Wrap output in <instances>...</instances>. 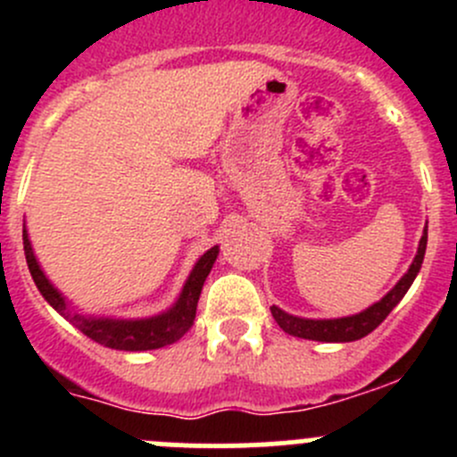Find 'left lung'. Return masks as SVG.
I'll return each instance as SVG.
<instances>
[{"label":"left lung","instance_id":"8db88e82","mask_svg":"<svg viewBox=\"0 0 457 457\" xmlns=\"http://www.w3.org/2000/svg\"><path fill=\"white\" fill-rule=\"evenodd\" d=\"M427 252V225L422 229V238L418 243V252L413 262L409 265L407 274L385 294L378 303H373L371 307L362 310L361 314L353 316H343V318H301L283 312L280 307L271 305V316L278 322L280 329L289 336H296V338L305 340H318V343H352V340L365 338L367 334H371L386 316L391 314L395 305L403 301L404 294L409 292L411 283L416 280L418 271H420L422 261H425Z\"/></svg>","mask_w":457,"mask_h":457}]
</instances>
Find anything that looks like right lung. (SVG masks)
Here are the masks:
<instances>
[{
    "label": "right lung",
    "mask_w": 457,
    "mask_h": 457,
    "mask_svg": "<svg viewBox=\"0 0 457 457\" xmlns=\"http://www.w3.org/2000/svg\"><path fill=\"white\" fill-rule=\"evenodd\" d=\"M24 252L26 262L32 280H35L37 289L41 296L48 301V305L54 312H59L68 322L84 331L87 338L95 343L104 345L108 349H119V352H147V349H161L165 345L177 343L179 338L186 336L196 316V305H199V296L203 283H205L207 274H210L212 265H214L216 256H219V245L210 247L199 261L192 267L190 276H187L186 285H183L181 294L174 301L170 310L161 312L156 316L147 318H108V316H86L77 312L71 303L66 301L62 292L54 287L48 280V276L41 270L39 261H37L35 252H32L29 232L24 225Z\"/></svg>",
    "instance_id": "add662e5"
}]
</instances>
